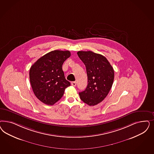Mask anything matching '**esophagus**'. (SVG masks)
Returning <instances> with one entry per match:
<instances>
[{
    "label": "esophagus",
    "instance_id": "1",
    "mask_svg": "<svg viewBox=\"0 0 154 154\" xmlns=\"http://www.w3.org/2000/svg\"><path fill=\"white\" fill-rule=\"evenodd\" d=\"M71 85H72V86H74V87H75L76 85V82H71Z\"/></svg>",
    "mask_w": 154,
    "mask_h": 154
}]
</instances>
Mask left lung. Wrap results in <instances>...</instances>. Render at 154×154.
<instances>
[{"label":"left lung","instance_id":"left-lung-1","mask_svg":"<svg viewBox=\"0 0 154 154\" xmlns=\"http://www.w3.org/2000/svg\"><path fill=\"white\" fill-rule=\"evenodd\" d=\"M77 54L85 66L88 78L87 87L79 93L80 97L85 104L94 106L109 94L114 80V69L102 55L91 51H79Z\"/></svg>","mask_w":154,"mask_h":154}]
</instances>
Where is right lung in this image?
I'll list each match as a JSON object with an SVG mask.
<instances>
[{"instance_id":"add662e5","label":"right lung","mask_w":154,"mask_h":154,"mask_svg":"<svg viewBox=\"0 0 154 154\" xmlns=\"http://www.w3.org/2000/svg\"><path fill=\"white\" fill-rule=\"evenodd\" d=\"M70 55L69 50L51 51L31 66L29 79L33 91L37 98L45 104H54L70 85L62 70L63 63Z\"/></svg>"}]
</instances>
